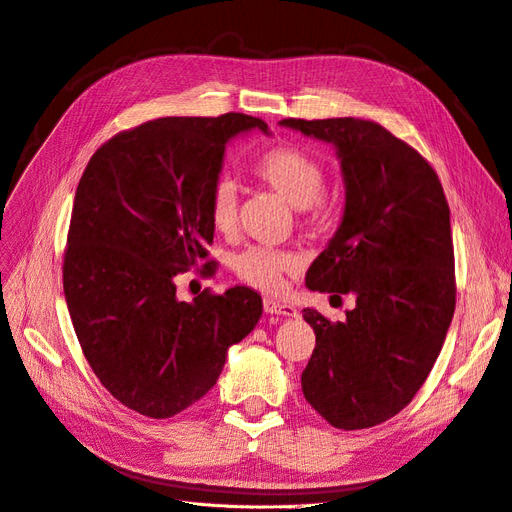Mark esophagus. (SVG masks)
Instances as JSON below:
<instances>
[{"label": "esophagus", "instance_id": "1", "mask_svg": "<svg viewBox=\"0 0 512 512\" xmlns=\"http://www.w3.org/2000/svg\"><path fill=\"white\" fill-rule=\"evenodd\" d=\"M263 310H266L268 315H278V317H298V310H295L291 304L278 302V300H274V298H266V300H263Z\"/></svg>", "mask_w": 512, "mask_h": 512}]
</instances>
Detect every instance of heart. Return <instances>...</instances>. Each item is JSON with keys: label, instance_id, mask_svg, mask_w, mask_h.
<instances>
[{"label": "heart", "instance_id": "heart-1", "mask_svg": "<svg viewBox=\"0 0 512 512\" xmlns=\"http://www.w3.org/2000/svg\"><path fill=\"white\" fill-rule=\"evenodd\" d=\"M253 172L302 212L317 214L323 208L325 170L315 157L300 148L289 144L268 148L255 159ZM208 214L217 232H232L238 219V187L232 178L221 176L214 180L208 195ZM300 266L302 259L295 253L268 246H249L234 257L236 276L246 285L268 293L283 287V276Z\"/></svg>", "mask_w": 512, "mask_h": 512}]
</instances>
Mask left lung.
Instances as JSON below:
<instances>
[{
	"mask_svg": "<svg viewBox=\"0 0 512 512\" xmlns=\"http://www.w3.org/2000/svg\"><path fill=\"white\" fill-rule=\"evenodd\" d=\"M280 125L336 146L344 214L306 287L355 295L344 321L304 310L317 344L302 391L329 425L364 430L410 404L447 338L455 312L449 204L430 163L383 125L353 117Z\"/></svg>",
	"mask_w": 512,
	"mask_h": 512,
	"instance_id": "obj_1",
	"label": "left lung"
}]
</instances>
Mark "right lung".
<instances>
[{
    "label": "right lung",
    "mask_w": 512,
    "mask_h": 512,
    "mask_svg": "<svg viewBox=\"0 0 512 512\" xmlns=\"http://www.w3.org/2000/svg\"><path fill=\"white\" fill-rule=\"evenodd\" d=\"M268 125L257 117H163L121 131L82 174L63 255L74 332L102 385L127 408L168 419L214 387L227 349L253 332L261 295L208 289L176 298V274L204 261L208 195L225 144Z\"/></svg>",
    "instance_id": "1"
}]
</instances>
